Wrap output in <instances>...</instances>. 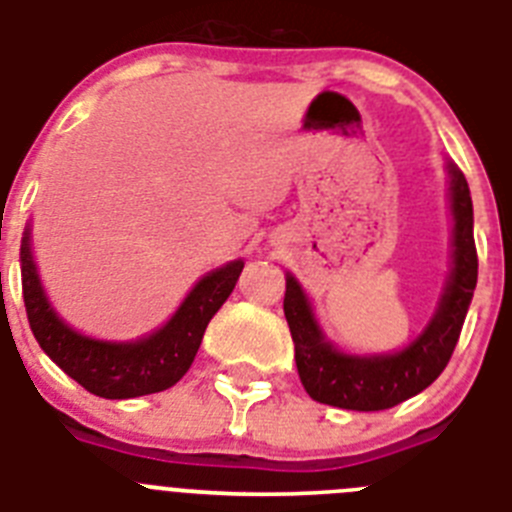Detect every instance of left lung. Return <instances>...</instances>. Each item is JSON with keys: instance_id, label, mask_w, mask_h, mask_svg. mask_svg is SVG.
I'll return each mask as SVG.
<instances>
[{"instance_id": "1", "label": "left lung", "mask_w": 512, "mask_h": 512, "mask_svg": "<svg viewBox=\"0 0 512 512\" xmlns=\"http://www.w3.org/2000/svg\"><path fill=\"white\" fill-rule=\"evenodd\" d=\"M453 216V268L443 288L441 304L428 327L407 348L386 355H348L332 345L319 330L304 288L286 275L283 311L291 327L296 368L306 394L342 410L379 412L428 389L451 361L459 342L471 296L477 288V247H474V211L466 177L448 162Z\"/></svg>"}]
</instances>
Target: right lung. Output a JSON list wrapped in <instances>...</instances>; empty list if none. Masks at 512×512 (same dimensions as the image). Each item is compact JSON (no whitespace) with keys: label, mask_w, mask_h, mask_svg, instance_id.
Segmentation results:
<instances>
[{"label":"right lung","mask_w":512,"mask_h":512,"mask_svg":"<svg viewBox=\"0 0 512 512\" xmlns=\"http://www.w3.org/2000/svg\"><path fill=\"white\" fill-rule=\"evenodd\" d=\"M242 268L244 262L234 260L203 275L170 322L157 332L133 342H108L71 330L48 304L30 252V226L20 247L22 299L35 340L66 376L105 399L144 397L175 386L188 373L208 322L229 299Z\"/></svg>","instance_id":"right-lung-1"}]
</instances>
